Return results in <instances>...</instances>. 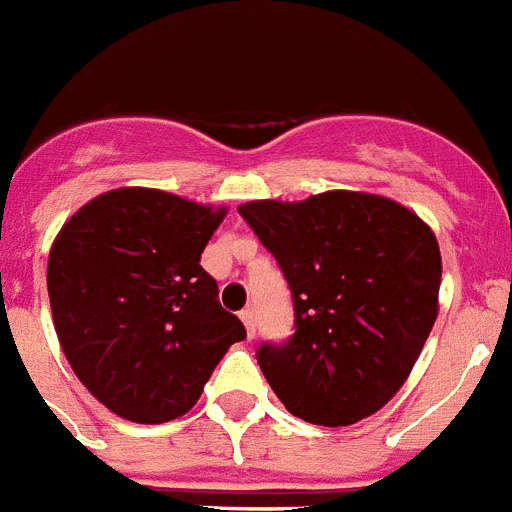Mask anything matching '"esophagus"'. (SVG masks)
Listing matches in <instances>:
<instances>
[{
  "label": "esophagus",
  "instance_id": "obj_1",
  "mask_svg": "<svg viewBox=\"0 0 512 512\" xmlns=\"http://www.w3.org/2000/svg\"><path fill=\"white\" fill-rule=\"evenodd\" d=\"M241 322L246 325V335L253 337L256 335V314H253V309H243L241 312Z\"/></svg>",
  "mask_w": 512,
  "mask_h": 512
}]
</instances>
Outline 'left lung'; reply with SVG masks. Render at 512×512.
Returning <instances> with one entry per match:
<instances>
[{
	"instance_id": "obj_1",
	"label": "left lung",
	"mask_w": 512,
	"mask_h": 512,
	"mask_svg": "<svg viewBox=\"0 0 512 512\" xmlns=\"http://www.w3.org/2000/svg\"><path fill=\"white\" fill-rule=\"evenodd\" d=\"M276 259L294 304V335L256 360L289 414L350 426L383 409L419 360L439 312L442 253L409 208L332 190L238 208Z\"/></svg>"
}]
</instances>
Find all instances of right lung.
<instances>
[{
	"instance_id": "right-lung-1",
	"label": "right lung",
	"mask_w": 512,
	"mask_h": 512,
	"mask_svg": "<svg viewBox=\"0 0 512 512\" xmlns=\"http://www.w3.org/2000/svg\"><path fill=\"white\" fill-rule=\"evenodd\" d=\"M225 208L119 187L60 228L48 294L60 348L98 401L137 424L198 403L210 373L246 337L200 266Z\"/></svg>"
}]
</instances>
